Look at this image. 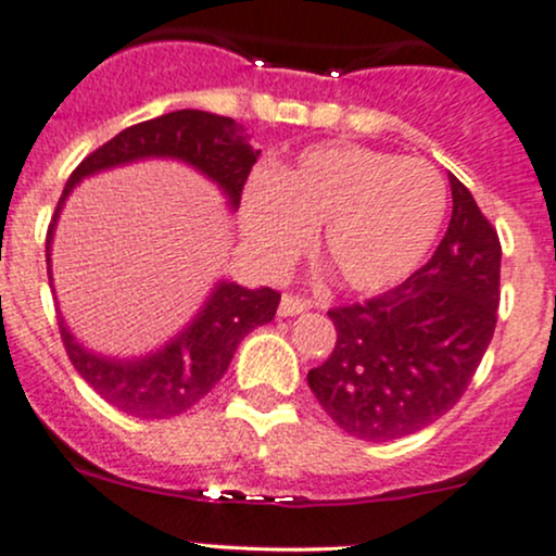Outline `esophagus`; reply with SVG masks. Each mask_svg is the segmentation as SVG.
I'll return each mask as SVG.
<instances>
[{
	"instance_id": "obj_1",
	"label": "esophagus",
	"mask_w": 556,
	"mask_h": 556,
	"mask_svg": "<svg viewBox=\"0 0 556 556\" xmlns=\"http://www.w3.org/2000/svg\"><path fill=\"white\" fill-rule=\"evenodd\" d=\"M308 308V301L298 295H282L279 301V317H295V314H303Z\"/></svg>"
}]
</instances>
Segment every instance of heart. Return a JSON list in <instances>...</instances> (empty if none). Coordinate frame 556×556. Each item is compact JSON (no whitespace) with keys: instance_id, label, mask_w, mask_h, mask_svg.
<instances>
[{"instance_id":"obj_1","label":"heart","mask_w":556,"mask_h":556,"mask_svg":"<svg viewBox=\"0 0 556 556\" xmlns=\"http://www.w3.org/2000/svg\"><path fill=\"white\" fill-rule=\"evenodd\" d=\"M445 204V184L426 162L327 143L274 175L255 173L244 186L242 226L268 263L288 261L323 226L317 250L332 282L381 293L426 258Z\"/></svg>"}]
</instances>
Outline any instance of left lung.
I'll list each match as a JSON object with an SVG mask.
<instances>
[{"label":"left lung","instance_id":"1","mask_svg":"<svg viewBox=\"0 0 556 556\" xmlns=\"http://www.w3.org/2000/svg\"><path fill=\"white\" fill-rule=\"evenodd\" d=\"M450 191V226L426 266L389 293L327 312L338 341L308 370V386L356 440H400L440 420L490 346L501 301L498 233L455 175Z\"/></svg>","mask_w":556,"mask_h":556}]
</instances>
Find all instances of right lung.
Returning <instances> with one entry per match:
<instances>
[{
  "label": "right lung",
  "instance_id": "right-lung-1",
  "mask_svg": "<svg viewBox=\"0 0 556 556\" xmlns=\"http://www.w3.org/2000/svg\"><path fill=\"white\" fill-rule=\"evenodd\" d=\"M261 151L253 149L242 125L231 116L184 109L140 122L92 151L72 173L47 231V277L52 288V233L74 186L90 175L143 160H175L213 180L226 197L229 213H237L244 180ZM55 293V290H52ZM279 293L271 288L248 290L237 282H215L207 301L189 325L165 346L140 356H106L77 341L66 319L58 314L61 341L68 359L103 400L116 410L143 420L173 418L194 407L229 370L242 338L271 323Z\"/></svg>",
  "mask_w": 556,
  "mask_h": 556
}]
</instances>
